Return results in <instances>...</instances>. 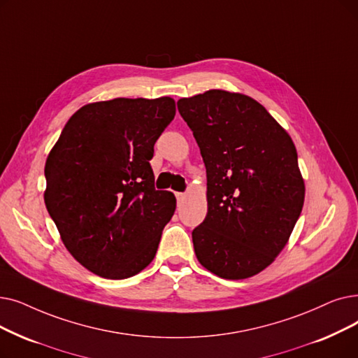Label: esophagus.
Segmentation results:
<instances>
[{
	"label": "esophagus",
	"mask_w": 358,
	"mask_h": 358,
	"mask_svg": "<svg viewBox=\"0 0 358 358\" xmlns=\"http://www.w3.org/2000/svg\"><path fill=\"white\" fill-rule=\"evenodd\" d=\"M176 197L178 200V203H181V201L185 199V193H176Z\"/></svg>",
	"instance_id": "1"
}]
</instances>
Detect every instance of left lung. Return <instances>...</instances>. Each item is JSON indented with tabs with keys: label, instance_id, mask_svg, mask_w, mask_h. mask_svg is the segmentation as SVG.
Instances as JSON below:
<instances>
[{
	"label": "left lung",
	"instance_id": "8db88e82",
	"mask_svg": "<svg viewBox=\"0 0 358 358\" xmlns=\"http://www.w3.org/2000/svg\"><path fill=\"white\" fill-rule=\"evenodd\" d=\"M200 148L208 213L192 232L197 260L224 279L269 266L304 203L297 150L255 99L212 89L177 102Z\"/></svg>",
	"mask_w": 358,
	"mask_h": 358
}]
</instances>
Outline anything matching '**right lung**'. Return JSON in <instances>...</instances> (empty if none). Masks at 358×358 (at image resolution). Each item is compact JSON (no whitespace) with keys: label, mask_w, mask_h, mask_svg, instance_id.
<instances>
[{"label":"right lung","mask_w":358,"mask_h":358,"mask_svg":"<svg viewBox=\"0 0 358 358\" xmlns=\"http://www.w3.org/2000/svg\"><path fill=\"white\" fill-rule=\"evenodd\" d=\"M174 115L168 96L89 103L50 152L46 209L67 250L90 272L126 279L157 255L176 197L155 189L149 161Z\"/></svg>","instance_id":"add662e5"}]
</instances>
